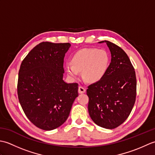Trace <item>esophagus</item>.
<instances>
[{"label":"esophagus","instance_id":"34e87169","mask_svg":"<svg viewBox=\"0 0 155 155\" xmlns=\"http://www.w3.org/2000/svg\"><path fill=\"white\" fill-rule=\"evenodd\" d=\"M85 92H86V89H85L83 87L81 86L78 87V93L81 94H83V93H84Z\"/></svg>","mask_w":155,"mask_h":155}]
</instances>
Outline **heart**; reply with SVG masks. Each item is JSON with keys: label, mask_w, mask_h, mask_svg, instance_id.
I'll return each mask as SVG.
<instances>
[{"label": "heart", "mask_w": 155, "mask_h": 155, "mask_svg": "<svg viewBox=\"0 0 155 155\" xmlns=\"http://www.w3.org/2000/svg\"><path fill=\"white\" fill-rule=\"evenodd\" d=\"M71 64L65 66L69 77L77 79L83 72V78L88 83H96L103 78L108 69L110 58L103 49L83 48L73 55Z\"/></svg>", "instance_id": "obj_1"}]
</instances>
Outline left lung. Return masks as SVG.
I'll return each instance as SVG.
<instances>
[{"label": "left lung", "instance_id": "left-lung-1", "mask_svg": "<svg viewBox=\"0 0 155 155\" xmlns=\"http://www.w3.org/2000/svg\"><path fill=\"white\" fill-rule=\"evenodd\" d=\"M106 42L111 54V62L102 80L88 87V110L91 119L103 128L113 129L123 124L135 103L136 74L129 58L113 42Z\"/></svg>", "mask_w": 155, "mask_h": 155}]
</instances>
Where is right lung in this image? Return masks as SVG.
Listing matches in <instances>:
<instances>
[{"mask_svg": "<svg viewBox=\"0 0 155 155\" xmlns=\"http://www.w3.org/2000/svg\"><path fill=\"white\" fill-rule=\"evenodd\" d=\"M70 47V43L41 42L29 52L20 67V104L31 123L42 130L61 126L78 96V84L62 79L64 57Z\"/></svg>", "mask_w": 155, "mask_h": 155, "instance_id": "obj_1", "label": "right lung"}]
</instances>
